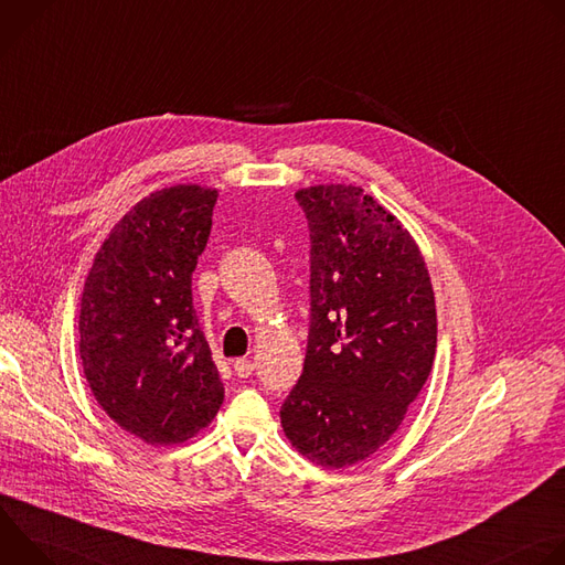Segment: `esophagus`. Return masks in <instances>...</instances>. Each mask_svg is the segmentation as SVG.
I'll return each instance as SVG.
<instances>
[{
  "mask_svg": "<svg viewBox=\"0 0 565 565\" xmlns=\"http://www.w3.org/2000/svg\"><path fill=\"white\" fill-rule=\"evenodd\" d=\"M232 366H234V373H236L238 377H250L253 371H255V362H253V360H246V358L234 360Z\"/></svg>",
  "mask_w": 565,
  "mask_h": 565,
  "instance_id": "1",
  "label": "esophagus"
}]
</instances>
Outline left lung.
Listing matches in <instances>:
<instances>
[{"mask_svg":"<svg viewBox=\"0 0 565 565\" xmlns=\"http://www.w3.org/2000/svg\"><path fill=\"white\" fill-rule=\"evenodd\" d=\"M295 199L310 230V331L281 427L301 456L342 469L373 456L425 386L436 299L414 236L362 188Z\"/></svg>","mask_w":565,"mask_h":565,"instance_id":"8db88e82","label":"left lung"}]
</instances>
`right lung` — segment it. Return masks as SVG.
I'll list each match as a JSON object with an SVG mask.
<instances>
[{
	"instance_id": "obj_1",
	"label": "right lung",
	"mask_w": 565,
	"mask_h": 565,
	"mask_svg": "<svg viewBox=\"0 0 565 565\" xmlns=\"http://www.w3.org/2000/svg\"><path fill=\"white\" fill-rule=\"evenodd\" d=\"M218 192L174 185L138 201L100 246L79 301V358L107 416L147 445L212 423L223 384L192 306Z\"/></svg>"
}]
</instances>
